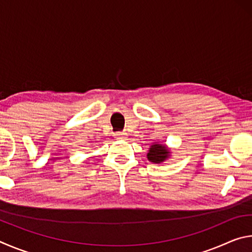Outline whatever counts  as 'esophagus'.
I'll list each match as a JSON object with an SVG mask.
<instances>
[{
  "mask_svg": "<svg viewBox=\"0 0 252 252\" xmlns=\"http://www.w3.org/2000/svg\"><path fill=\"white\" fill-rule=\"evenodd\" d=\"M127 133L126 132H119V133H117L116 134V138L117 139H121V140H123V139H126L127 138Z\"/></svg>",
  "mask_w": 252,
  "mask_h": 252,
  "instance_id": "obj_1",
  "label": "esophagus"
}]
</instances>
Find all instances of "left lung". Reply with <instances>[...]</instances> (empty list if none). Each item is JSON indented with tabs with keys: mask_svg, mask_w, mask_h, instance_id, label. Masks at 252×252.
<instances>
[{
	"mask_svg": "<svg viewBox=\"0 0 252 252\" xmlns=\"http://www.w3.org/2000/svg\"><path fill=\"white\" fill-rule=\"evenodd\" d=\"M170 157H171L170 148L167 147V144H162L160 142L152 143L147 153L148 160L152 162V163L157 164L162 163V162H164L165 160L170 159Z\"/></svg>",
	"mask_w": 252,
	"mask_h": 252,
	"instance_id": "left-lung-1",
	"label": "left lung"
}]
</instances>
